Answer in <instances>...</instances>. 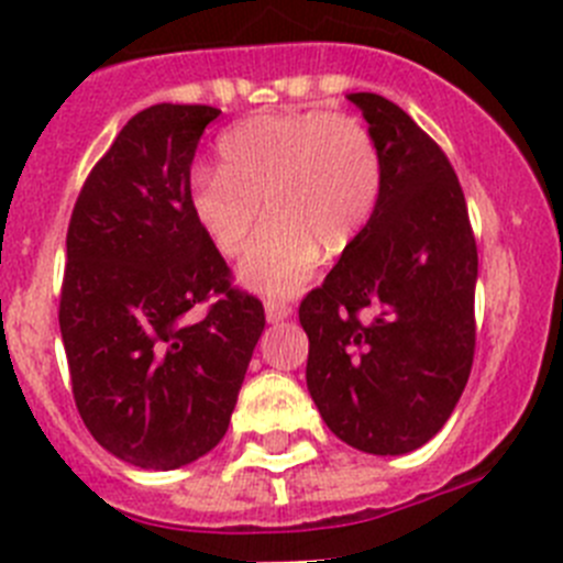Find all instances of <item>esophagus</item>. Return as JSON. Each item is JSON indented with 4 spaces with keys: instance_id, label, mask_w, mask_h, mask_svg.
<instances>
[{
    "instance_id": "esophagus-1",
    "label": "esophagus",
    "mask_w": 563,
    "mask_h": 563,
    "mask_svg": "<svg viewBox=\"0 0 563 563\" xmlns=\"http://www.w3.org/2000/svg\"><path fill=\"white\" fill-rule=\"evenodd\" d=\"M291 313H294V308L288 302H275V299H269V302H266V319H269L272 324L288 319Z\"/></svg>"
}]
</instances>
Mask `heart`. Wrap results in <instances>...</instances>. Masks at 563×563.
<instances>
[{"mask_svg":"<svg viewBox=\"0 0 563 563\" xmlns=\"http://www.w3.org/2000/svg\"><path fill=\"white\" fill-rule=\"evenodd\" d=\"M220 167L189 178V206L200 231L225 258H236L258 225L239 277L264 297H291L327 253H343L368 225L382 189L374 136L343 112L258 114L225 131Z\"/></svg>","mask_w":563,"mask_h":563,"instance_id":"1","label":"heart"}]
</instances>
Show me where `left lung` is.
Instances as JSON below:
<instances>
[{"label": "left lung", "instance_id": "8db88e82", "mask_svg": "<svg viewBox=\"0 0 563 563\" xmlns=\"http://www.w3.org/2000/svg\"><path fill=\"white\" fill-rule=\"evenodd\" d=\"M382 162L376 209L299 305L308 390L365 454L420 449L454 412L476 352L478 250L449 156L401 107L352 92Z\"/></svg>", "mask_w": 563, "mask_h": 563}]
</instances>
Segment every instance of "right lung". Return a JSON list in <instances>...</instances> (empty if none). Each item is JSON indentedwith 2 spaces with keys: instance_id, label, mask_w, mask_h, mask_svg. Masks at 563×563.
Returning <instances> with one entry per match:
<instances>
[{
  "instance_id": "right-lung-1",
  "label": "right lung",
  "mask_w": 563,
  "mask_h": 563,
  "mask_svg": "<svg viewBox=\"0 0 563 563\" xmlns=\"http://www.w3.org/2000/svg\"><path fill=\"white\" fill-rule=\"evenodd\" d=\"M217 114L136 112L68 222L59 332L76 409L109 454L145 471H176L225 438L266 324L189 206V165Z\"/></svg>"
}]
</instances>
